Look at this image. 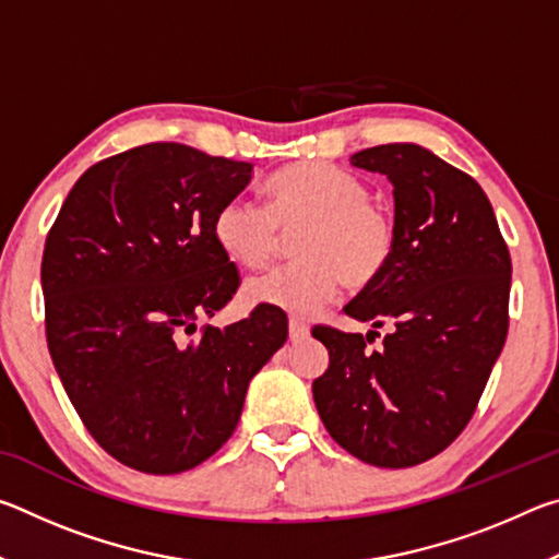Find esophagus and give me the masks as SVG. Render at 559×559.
<instances>
[{"mask_svg":"<svg viewBox=\"0 0 559 559\" xmlns=\"http://www.w3.org/2000/svg\"><path fill=\"white\" fill-rule=\"evenodd\" d=\"M308 325L302 323V320H298V318H290L288 320V337H290V343H300V340H306L308 337Z\"/></svg>","mask_w":559,"mask_h":559,"instance_id":"esophagus-1","label":"esophagus"}]
</instances>
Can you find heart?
<instances>
[{
    "label": "heart",
    "instance_id": "obj_1",
    "mask_svg": "<svg viewBox=\"0 0 559 559\" xmlns=\"http://www.w3.org/2000/svg\"><path fill=\"white\" fill-rule=\"evenodd\" d=\"M266 197V206L243 197L224 202L212 222L214 241L243 269L269 266L283 234L308 226L296 243L302 261L246 283L251 302L308 318L333 300L343 281L365 288L382 276L396 243L394 219L370 202V189L357 177L300 159L269 177Z\"/></svg>",
    "mask_w": 559,
    "mask_h": 559
}]
</instances>
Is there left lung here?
<instances>
[{"instance_id":"left-lung-1","label":"left lung","mask_w":559,"mask_h":559,"mask_svg":"<svg viewBox=\"0 0 559 559\" xmlns=\"http://www.w3.org/2000/svg\"><path fill=\"white\" fill-rule=\"evenodd\" d=\"M349 165L392 182L394 253L345 313L392 325L380 349L318 325L328 370L313 382L320 419L340 447L380 468L437 456L459 437L508 335L510 253L476 179L431 150L392 143Z\"/></svg>"}]
</instances>
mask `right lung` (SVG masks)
<instances>
[{
	"label": "right lung",
	"mask_w": 559,
	"mask_h": 559,
	"mask_svg": "<svg viewBox=\"0 0 559 559\" xmlns=\"http://www.w3.org/2000/svg\"><path fill=\"white\" fill-rule=\"evenodd\" d=\"M251 177V163L189 145L132 147L81 175L46 236L53 367L91 437L130 468L169 476L214 456L286 343L271 306L194 335L239 288L212 222Z\"/></svg>",
	"instance_id": "1"
}]
</instances>
